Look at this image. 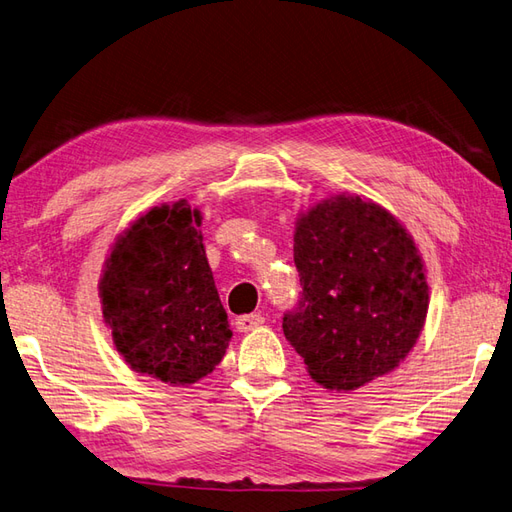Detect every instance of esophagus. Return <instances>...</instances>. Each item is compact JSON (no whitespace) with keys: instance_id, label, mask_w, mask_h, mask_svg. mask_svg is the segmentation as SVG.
Instances as JSON below:
<instances>
[{"instance_id":"obj_1","label":"esophagus","mask_w":512,"mask_h":512,"mask_svg":"<svg viewBox=\"0 0 512 512\" xmlns=\"http://www.w3.org/2000/svg\"><path fill=\"white\" fill-rule=\"evenodd\" d=\"M265 324V317L260 315V313H252V315H241L236 320V331H241V333H249V331H254V328H258V326H263Z\"/></svg>"}]
</instances>
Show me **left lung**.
Instances as JSON below:
<instances>
[{
    "instance_id": "obj_1",
    "label": "left lung",
    "mask_w": 512,
    "mask_h": 512,
    "mask_svg": "<svg viewBox=\"0 0 512 512\" xmlns=\"http://www.w3.org/2000/svg\"><path fill=\"white\" fill-rule=\"evenodd\" d=\"M302 295L282 331L326 390H357L401 366L427 320V269L405 225L372 199L333 195L298 214Z\"/></svg>"
}]
</instances>
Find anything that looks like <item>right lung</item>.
Here are the masks:
<instances>
[{
    "instance_id": "obj_1",
    "label": "right lung",
    "mask_w": 512,
    "mask_h": 512,
    "mask_svg": "<svg viewBox=\"0 0 512 512\" xmlns=\"http://www.w3.org/2000/svg\"><path fill=\"white\" fill-rule=\"evenodd\" d=\"M201 219L186 199L146 210L116 236L98 282L102 320L122 359L173 388L208 377L232 337Z\"/></svg>"
}]
</instances>
